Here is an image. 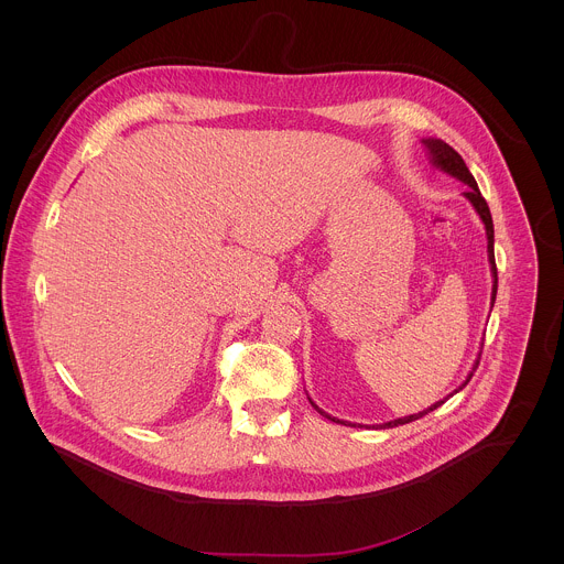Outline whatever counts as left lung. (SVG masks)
Returning a JSON list of instances; mask_svg holds the SVG:
<instances>
[{
    "instance_id": "obj_1",
    "label": "left lung",
    "mask_w": 564,
    "mask_h": 564,
    "mask_svg": "<svg viewBox=\"0 0 564 564\" xmlns=\"http://www.w3.org/2000/svg\"><path fill=\"white\" fill-rule=\"evenodd\" d=\"M421 143H423V148H425V154H427V159L432 162V166L434 169H438V171H443V173H447V175H452V177H456V180H460L463 184H467L469 188L463 193L467 199H469V204L474 206V210L478 213V217L482 219L484 230H486V253H488V264H490V275H492V289H490V311H492V304H495V295H497V267H495V249H492V245H495V230H492V217H490V210H488V204H486V199L482 197V193H480V188H478V182H476V177L471 175V171L467 169V164L463 161V156L454 150V148H449L445 141H441V139H434V137H425V139H421ZM482 343H480V351H478V358L474 360V365H471V371L467 373V378H465V382L454 391V393H449L447 398H452V395H456L458 391H463L467 384H469V380L474 378V373H476V369H478V365H480V356H482ZM308 395V393H306ZM445 398V400H447ZM445 400H438L436 403H432L430 408H425V410H421V412H416V414H408V416H400V419H393V421H387V423H380V425H373V427H398V425H403V423H410V421H416V419H421L423 414H427V412H432V410H436L438 405H443ZM308 402L313 403V408L323 414L325 419H329V421H334V423H340V425H351V427H356V423H351V421H343V419H336V416H332V414H327L325 410H322L317 403L311 400V395H308ZM360 425V423H358Z\"/></svg>"
}]
</instances>
